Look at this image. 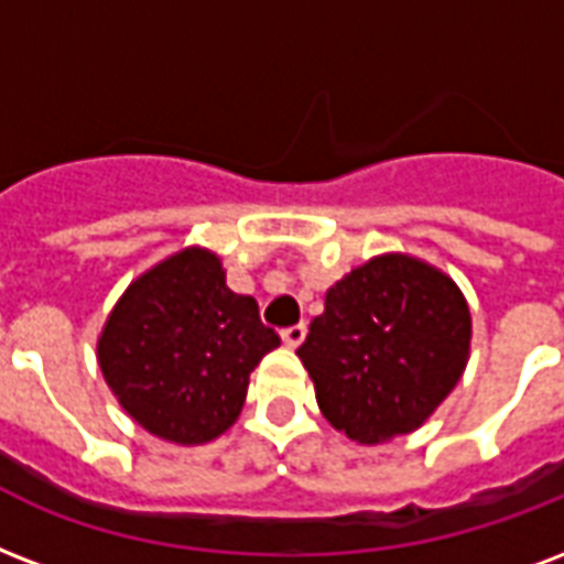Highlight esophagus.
Wrapping results in <instances>:
<instances>
[{
	"label": "esophagus",
	"instance_id": "esophagus-1",
	"mask_svg": "<svg viewBox=\"0 0 564 564\" xmlns=\"http://www.w3.org/2000/svg\"><path fill=\"white\" fill-rule=\"evenodd\" d=\"M281 337L290 349H299L301 343H304V337H307V325H292V328H283Z\"/></svg>",
	"mask_w": 564,
	"mask_h": 564
}]
</instances>
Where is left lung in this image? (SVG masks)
Returning a JSON list of instances; mask_svg holds the SVG:
<instances>
[{
	"label": "left lung",
	"mask_w": 564,
	"mask_h": 564,
	"mask_svg": "<svg viewBox=\"0 0 564 564\" xmlns=\"http://www.w3.org/2000/svg\"><path fill=\"white\" fill-rule=\"evenodd\" d=\"M470 334V307L449 274L381 253L330 286L299 358L325 420L358 444H381L420 429L453 393Z\"/></svg>",
	"instance_id": "left-lung-1"
}]
</instances>
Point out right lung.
Returning <instances> with one entry per match:
<instances>
[{
  "mask_svg": "<svg viewBox=\"0 0 564 564\" xmlns=\"http://www.w3.org/2000/svg\"><path fill=\"white\" fill-rule=\"evenodd\" d=\"M281 346L221 260L183 248L129 283L97 339L102 378L150 435L195 446L225 435L253 367Z\"/></svg>",
  "mask_w": 564,
  "mask_h": 564,
  "instance_id": "1",
  "label": "right lung"
}]
</instances>
